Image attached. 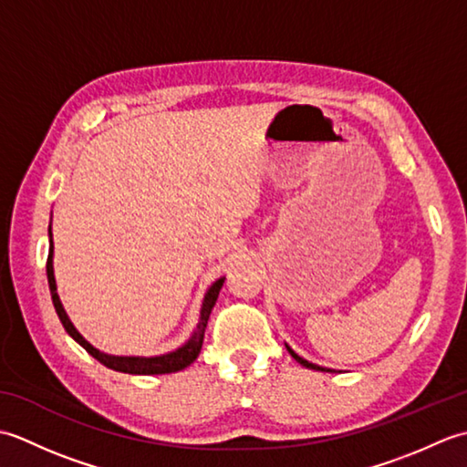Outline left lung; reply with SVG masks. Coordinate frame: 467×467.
Instances as JSON below:
<instances>
[{
	"instance_id": "left-lung-1",
	"label": "left lung",
	"mask_w": 467,
	"mask_h": 467,
	"mask_svg": "<svg viewBox=\"0 0 467 467\" xmlns=\"http://www.w3.org/2000/svg\"><path fill=\"white\" fill-rule=\"evenodd\" d=\"M286 351H289L291 355H293V359L295 361H299L303 367H306V369H315V371H331V369H327V367H321V365H315V363H311V361H306V359H303V357H299L296 355L289 345H286Z\"/></svg>"
}]
</instances>
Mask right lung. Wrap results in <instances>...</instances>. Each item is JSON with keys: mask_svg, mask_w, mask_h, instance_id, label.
<instances>
[{"mask_svg": "<svg viewBox=\"0 0 467 467\" xmlns=\"http://www.w3.org/2000/svg\"><path fill=\"white\" fill-rule=\"evenodd\" d=\"M47 234H49V253H47V263H46V273H47V285H49V295H52V303H54V309L59 317V321H62L66 333L72 337L76 343H80L84 349L90 353L94 359L100 361L102 365L110 367L114 371H120V373H130V375H162V373H174V371H181L184 367L191 365L198 353L202 349V341H204V329H206V323H208V317H211L213 306L218 299V293L223 289V283H224V276L221 279L214 281L211 285V289L206 291L204 299H202V306H201V317H198V323H196V329L191 335V339H188L182 347H178V349L171 351V353H164V355H156V357H122V355H108L98 351L94 345L88 343L84 337L78 333L76 327L69 321L67 313L64 311L62 301H59L57 296V286H56V276H54V241H52V224L47 228Z\"/></svg>", "mask_w": 467, "mask_h": 467, "instance_id": "add662e5", "label": "right lung"}]
</instances>
